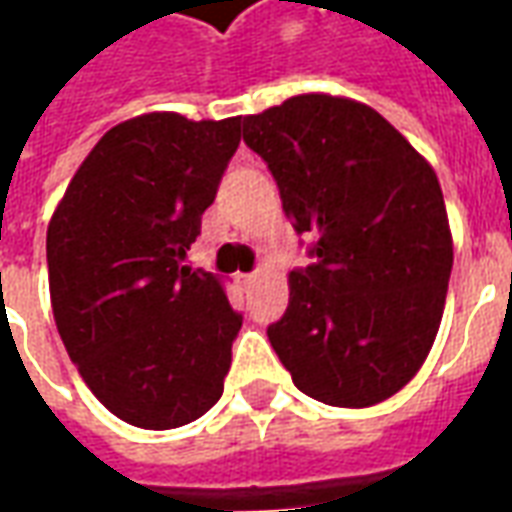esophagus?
<instances>
[{"instance_id": "1", "label": "esophagus", "mask_w": 512, "mask_h": 512, "mask_svg": "<svg viewBox=\"0 0 512 512\" xmlns=\"http://www.w3.org/2000/svg\"><path fill=\"white\" fill-rule=\"evenodd\" d=\"M238 279H241L244 285H252V282H255V279H257V271H249V274H241V277H238Z\"/></svg>"}]
</instances>
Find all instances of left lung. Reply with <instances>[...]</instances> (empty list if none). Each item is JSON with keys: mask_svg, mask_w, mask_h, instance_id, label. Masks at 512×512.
Segmentation results:
<instances>
[{"mask_svg": "<svg viewBox=\"0 0 512 512\" xmlns=\"http://www.w3.org/2000/svg\"><path fill=\"white\" fill-rule=\"evenodd\" d=\"M315 263L290 271L268 340L304 395L367 408L417 376L439 332L452 235L436 172L367 104L293 95L244 117Z\"/></svg>", "mask_w": 512, "mask_h": 512, "instance_id": "8db88e82", "label": "left lung"}]
</instances>
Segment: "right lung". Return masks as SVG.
<instances>
[{"mask_svg":"<svg viewBox=\"0 0 512 512\" xmlns=\"http://www.w3.org/2000/svg\"><path fill=\"white\" fill-rule=\"evenodd\" d=\"M241 142V117H131L101 136L46 233L51 310L84 384L115 417L169 430L222 397L241 315L183 257Z\"/></svg>","mask_w":512,"mask_h":512,"instance_id":"add662e5","label":"right lung"}]
</instances>
